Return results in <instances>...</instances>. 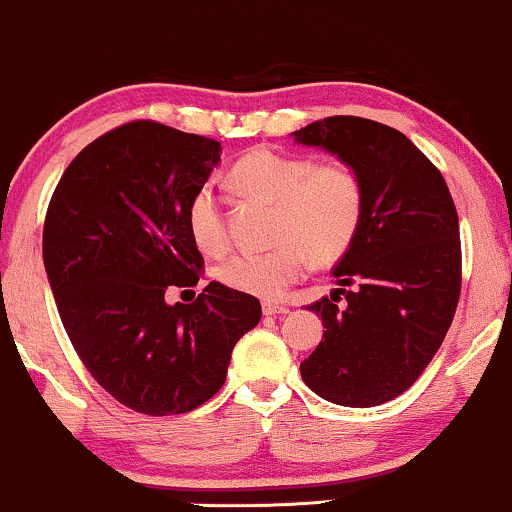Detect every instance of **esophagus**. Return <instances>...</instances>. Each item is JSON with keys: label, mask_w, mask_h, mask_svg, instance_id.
I'll list each match as a JSON object with an SVG mask.
<instances>
[{"label": "esophagus", "mask_w": 512, "mask_h": 512, "mask_svg": "<svg viewBox=\"0 0 512 512\" xmlns=\"http://www.w3.org/2000/svg\"><path fill=\"white\" fill-rule=\"evenodd\" d=\"M263 314L266 316H280V314H290V309L282 304H275V302H263Z\"/></svg>", "instance_id": "34e87169"}]
</instances>
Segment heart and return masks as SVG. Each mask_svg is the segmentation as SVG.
<instances>
[{
  "mask_svg": "<svg viewBox=\"0 0 512 512\" xmlns=\"http://www.w3.org/2000/svg\"><path fill=\"white\" fill-rule=\"evenodd\" d=\"M230 179L242 196L275 206L273 237L280 242L270 251H244L220 263L218 280L234 292L280 297L304 278L311 258L321 266L340 261L362 230L366 191L347 162L316 165L302 155L256 148L234 162ZM186 225L206 254H220L227 246L225 215L210 184L191 196Z\"/></svg>",
  "mask_w": 512,
  "mask_h": 512,
  "instance_id": "heart-1",
  "label": "heart"
}]
</instances>
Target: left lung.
Masks as SVG:
<instances>
[{"label":"left lung","mask_w":512,"mask_h":512,"mask_svg":"<svg viewBox=\"0 0 512 512\" xmlns=\"http://www.w3.org/2000/svg\"><path fill=\"white\" fill-rule=\"evenodd\" d=\"M294 141L338 155L366 191L362 230L333 270L340 287L309 306L326 333L299 371L335 405H383L422 376L453 323L458 210L434 162L393 126L340 114L294 131Z\"/></svg>","instance_id":"1"}]
</instances>
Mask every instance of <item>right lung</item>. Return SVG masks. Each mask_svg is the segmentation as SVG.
<instances>
[{
    "label": "right lung",
    "mask_w": 512,
    "mask_h": 512,
    "mask_svg": "<svg viewBox=\"0 0 512 512\" xmlns=\"http://www.w3.org/2000/svg\"><path fill=\"white\" fill-rule=\"evenodd\" d=\"M220 162V143L172 126L129 122L66 167L42 230V261L66 335L90 376L129 410L184 414L222 388L237 340L261 302L210 282L186 208Z\"/></svg>",
    "instance_id": "obj_1"
}]
</instances>
